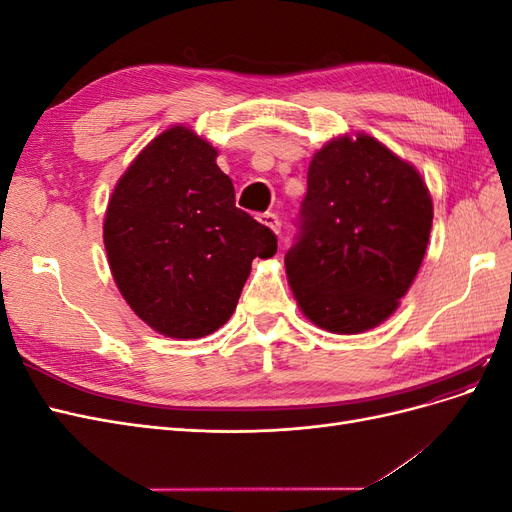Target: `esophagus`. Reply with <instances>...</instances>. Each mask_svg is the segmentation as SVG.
Returning <instances> with one entry per match:
<instances>
[{"instance_id":"34e87169","label":"esophagus","mask_w":512,"mask_h":512,"mask_svg":"<svg viewBox=\"0 0 512 512\" xmlns=\"http://www.w3.org/2000/svg\"><path fill=\"white\" fill-rule=\"evenodd\" d=\"M258 222L262 226L271 228L273 232H280V228H282V222H280V218H277L275 213H262V215H258Z\"/></svg>"}]
</instances>
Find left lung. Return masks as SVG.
<instances>
[{"label": "left lung", "mask_w": 512, "mask_h": 512, "mask_svg": "<svg viewBox=\"0 0 512 512\" xmlns=\"http://www.w3.org/2000/svg\"><path fill=\"white\" fill-rule=\"evenodd\" d=\"M433 222L418 170L374 136L329 141L309 162L286 275L316 327L354 335L399 307L421 269Z\"/></svg>", "instance_id": "obj_1"}]
</instances>
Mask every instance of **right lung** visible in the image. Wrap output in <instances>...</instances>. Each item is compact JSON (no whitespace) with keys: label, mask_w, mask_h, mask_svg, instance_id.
<instances>
[{"label":"right lung","mask_w":512,"mask_h":512,"mask_svg":"<svg viewBox=\"0 0 512 512\" xmlns=\"http://www.w3.org/2000/svg\"><path fill=\"white\" fill-rule=\"evenodd\" d=\"M205 138L173 126L117 181L104 218L113 280L134 314L166 337L196 339L232 316L252 260L277 252L273 230L235 207Z\"/></svg>","instance_id":"right-lung-1"}]
</instances>
